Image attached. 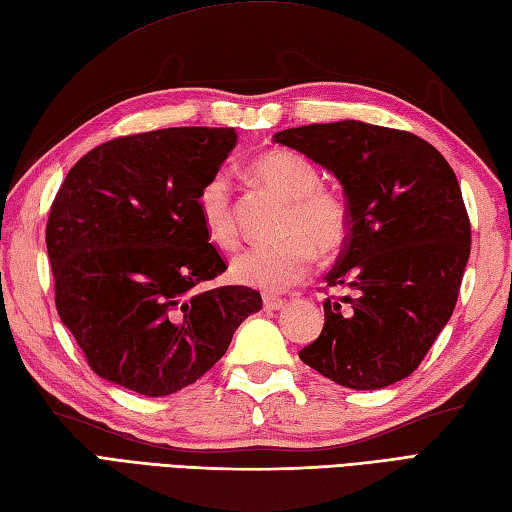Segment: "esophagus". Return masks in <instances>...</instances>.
<instances>
[{
    "label": "esophagus",
    "instance_id": "1",
    "mask_svg": "<svg viewBox=\"0 0 512 512\" xmlns=\"http://www.w3.org/2000/svg\"><path fill=\"white\" fill-rule=\"evenodd\" d=\"M284 306H286L284 299H279V297H264V308H266V310H281Z\"/></svg>",
    "mask_w": 512,
    "mask_h": 512
}]
</instances>
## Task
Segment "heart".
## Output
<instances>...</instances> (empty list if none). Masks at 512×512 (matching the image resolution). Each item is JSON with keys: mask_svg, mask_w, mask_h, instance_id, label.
<instances>
[{"mask_svg": "<svg viewBox=\"0 0 512 512\" xmlns=\"http://www.w3.org/2000/svg\"><path fill=\"white\" fill-rule=\"evenodd\" d=\"M253 176L290 202L284 235L275 246H253L231 262L235 281L264 292H284L308 277L314 264V248L332 255L341 250L350 235V211L336 191L321 187V173L314 162L292 149H270L250 165ZM198 215L206 237L217 248L237 244L231 180L226 173H213L198 198Z\"/></svg>", "mask_w": 512, "mask_h": 512, "instance_id": "obj_1", "label": "heart"}]
</instances>
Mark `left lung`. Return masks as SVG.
Wrapping results in <instances>:
<instances>
[{
  "instance_id": "left-lung-1",
  "label": "left lung",
  "mask_w": 512,
  "mask_h": 512,
  "mask_svg": "<svg viewBox=\"0 0 512 512\" xmlns=\"http://www.w3.org/2000/svg\"><path fill=\"white\" fill-rule=\"evenodd\" d=\"M275 143L341 182L350 235L328 286L319 339L299 358L336 385L383 389L416 369L451 319L471 253V224L449 162L416 134L363 121L303 125Z\"/></svg>"
}]
</instances>
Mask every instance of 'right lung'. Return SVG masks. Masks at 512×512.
Here are the masks:
<instances>
[{"label": "right lung", "instance_id": "right-lung-1", "mask_svg": "<svg viewBox=\"0 0 512 512\" xmlns=\"http://www.w3.org/2000/svg\"><path fill=\"white\" fill-rule=\"evenodd\" d=\"M237 143L233 127H169L85 154L52 202L54 303L101 378L143 396L195 383L262 310L246 286L204 288L226 270L198 191Z\"/></svg>", "mask_w": 512, "mask_h": 512}]
</instances>
